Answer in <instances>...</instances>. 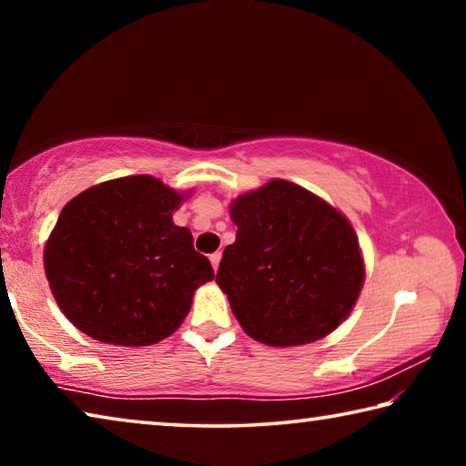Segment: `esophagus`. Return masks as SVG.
Returning a JSON list of instances; mask_svg holds the SVG:
<instances>
[{
    "label": "esophagus",
    "instance_id": "1",
    "mask_svg": "<svg viewBox=\"0 0 466 466\" xmlns=\"http://www.w3.org/2000/svg\"><path fill=\"white\" fill-rule=\"evenodd\" d=\"M209 261H211V267H214V271H218L219 261H222V252H214V255L209 257Z\"/></svg>",
    "mask_w": 466,
    "mask_h": 466
}]
</instances>
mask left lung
<instances>
[{
    "instance_id": "1",
    "label": "left lung",
    "mask_w": 466,
    "mask_h": 466,
    "mask_svg": "<svg viewBox=\"0 0 466 466\" xmlns=\"http://www.w3.org/2000/svg\"><path fill=\"white\" fill-rule=\"evenodd\" d=\"M238 226L216 275L244 333L271 347L319 341L364 283L358 236L320 197L275 178L230 205Z\"/></svg>"
}]
</instances>
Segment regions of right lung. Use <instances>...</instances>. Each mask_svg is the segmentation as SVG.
I'll return each instance as SVG.
<instances>
[{
    "label": "right lung",
    "instance_id": "add662e5",
    "mask_svg": "<svg viewBox=\"0 0 466 466\" xmlns=\"http://www.w3.org/2000/svg\"><path fill=\"white\" fill-rule=\"evenodd\" d=\"M183 195L154 177L86 188L61 209L45 244V273L61 312L102 343L154 345L214 279L188 228L172 222Z\"/></svg>",
    "mask_w": 466,
    "mask_h": 466
}]
</instances>
